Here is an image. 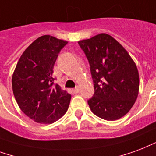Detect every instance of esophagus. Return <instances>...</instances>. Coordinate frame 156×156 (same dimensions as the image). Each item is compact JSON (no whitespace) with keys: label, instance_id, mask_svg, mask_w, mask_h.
Masks as SVG:
<instances>
[{"label":"esophagus","instance_id":"esophagus-1","mask_svg":"<svg viewBox=\"0 0 156 156\" xmlns=\"http://www.w3.org/2000/svg\"><path fill=\"white\" fill-rule=\"evenodd\" d=\"M72 91H73V93H75V94H76V93H79V87H76L75 88H73Z\"/></svg>","mask_w":156,"mask_h":156}]
</instances>
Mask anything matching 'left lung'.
I'll return each instance as SVG.
<instances>
[{"mask_svg":"<svg viewBox=\"0 0 156 156\" xmlns=\"http://www.w3.org/2000/svg\"><path fill=\"white\" fill-rule=\"evenodd\" d=\"M87 57L94 85L87 101L96 116L115 121L125 116L139 92L136 65L121 44L107 34L78 41Z\"/></svg>","mask_w":156,"mask_h":156,"instance_id":"8db88e82","label":"left lung"}]
</instances>
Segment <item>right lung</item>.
I'll return each mask as SVG.
<instances>
[{"label":"right lung","instance_id":"obj_1","mask_svg":"<svg viewBox=\"0 0 156 156\" xmlns=\"http://www.w3.org/2000/svg\"><path fill=\"white\" fill-rule=\"evenodd\" d=\"M68 42L50 35L38 38L20 58L12 89L23 112L34 122L51 124L65 114L71 95L54 83V65Z\"/></svg>","mask_w":156,"mask_h":156}]
</instances>
